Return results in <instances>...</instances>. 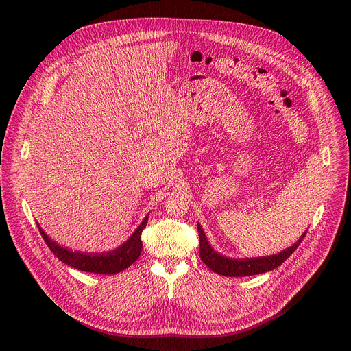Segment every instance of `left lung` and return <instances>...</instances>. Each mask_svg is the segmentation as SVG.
Here are the masks:
<instances>
[{
	"instance_id": "obj_1",
	"label": "left lung",
	"mask_w": 351,
	"mask_h": 351,
	"mask_svg": "<svg viewBox=\"0 0 351 351\" xmlns=\"http://www.w3.org/2000/svg\"><path fill=\"white\" fill-rule=\"evenodd\" d=\"M197 232H199V256L202 261L217 274L224 276H247V275H257L267 271H271L281 265L302 243L303 238L306 237L307 231L300 237V239L292 245L291 247L282 250L278 254L267 256V257H256V258H228L217 253L212 246H210L204 231L202 230L200 224L197 223Z\"/></svg>"
}]
</instances>
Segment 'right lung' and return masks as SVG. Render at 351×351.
Here are the masks:
<instances>
[{
  "instance_id": "add662e5",
  "label": "right lung",
  "mask_w": 351,
  "mask_h": 351,
  "mask_svg": "<svg viewBox=\"0 0 351 351\" xmlns=\"http://www.w3.org/2000/svg\"><path fill=\"white\" fill-rule=\"evenodd\" d=\"M148 223V216L144 221L139 224V227L134 231V234L117 249L106 253H83V252H73L72 249H67L59 246L55 241H52L37 224L41 237L44 238L47 246L51 252L64 264L77 268L86 272L94 274H117L125 268H128L134 261L138 260L139 254L143 252V241L141 234Z\"/></svg>"
}]
</instances>
